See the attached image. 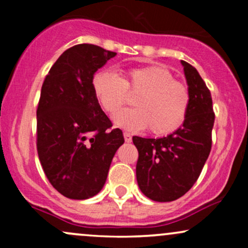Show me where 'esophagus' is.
<instances>
[{"label":"esophagus","instance_id":"1","mask_svg":"<svg viewBox=\"0 0 248 248\" xmlns=\"http://www.w3.org/2000/svg\"><path fill=\"white\" fill-rule=\"evenodd\" d=\"M124 141H126V142H132V135H130L129 133L124 132Z\"/></svg>","mask_w":248,"mask_h":248}]
</instances>
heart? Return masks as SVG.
<instances>
[{
  "label": "heart",
  "mask_w": 248,
  "mask_h": 248,
  "mask_svg": "<svg viewBox=\"0 0 248 248\" xmlns=\"http://www.w3.org/2000/svg\"><path fill=\"white\" fill-rule=\"evenodd\" d=\"M92 88L109 114L126 104L128 94H138L135 108L122 109L113 118L115 124L132 132L149 128L154 135H168L183 124L190 106L189 88L158 65L124 71L119 77L101 71L93 77Z\"/></svg>",
  "instance_id": "1"
}]
</instances>
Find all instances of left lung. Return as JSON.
<instances>
[{
	"label": "left lung",
	"mask_w": 248,
	"mask_h": 248,
	"mask_svg": "<svg viewBox=\"0 0 248 248\" xmlns=\"http://www.w3.org/2000/svg\"><path fill=\"white\" fill-rule=\"evenodd\" d=\"M183 65L190 106L183 124L161 139L133 136L138 148L136 179L144 196L155 202H172L196 183L211 152L215 124L212 98L198 71Z\"/></svg>",
	"instance_id": "8db88e82"
}]
</instances>
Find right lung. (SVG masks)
I'll return each mask as SVG.
<instances>
[{
  "instance_id": "1",
  "label": "right lung",
  "mask_w": 248,
  "mask_h": 248,
  "mask_svg": "<svg viewBox=\"0 0 248 248\" xmlns=\"http://www.w3.org/2000/svg\"><path fill=\"white\" fill-rule=\"evenodd\" d=\"M116 53L78 44L62 53L43 82L37 108V152L52 186L70 199L100 192L124 142L92 88L94 73Z\"/></svg>"
}]
</instances>
